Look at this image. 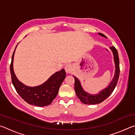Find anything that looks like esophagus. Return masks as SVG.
Returning <instances> with one entry per match:
<instances>
[{"label":"esophagus","instance_id":"esophagus-1","mask_svg":"<svg viewBox=\"0 0 135 135\" xmlns=\"http://www.w3.org/2000/svg\"><path fill=\"white\" fill-rule=\"evenodd\" d=\"M65 70L67 74H70V73H71L73 71V66L71 64L66 65L65 67Z\"/></svg>","mask_w":135,"mask_h":135}]
</instances>
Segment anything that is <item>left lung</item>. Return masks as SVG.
Masks as SVG:
<instances>
[{"label":"left lung","mask_w":135,"mask_h":135,"mask_svg":"<svg viewBox=\"0 0 135 135\" xmlns=\"http://www.w3.org/2000/svg\"><path fill=\"white\" fill-rule=\"evenodd\" d=\"M99 35L103 36L104 37H107L104 34L98 33ZM111 51H113L114 55V62L115 65V75L113 79V80L111 82V83L109 84L108 88H107L105 89L102 90L101 92H99V94L92 95L89 94L88 93L86 92L85 91L83 90V88L81 86L80 82L77 79L76 77H74V90L76 92L77 97L79 98V99L81 100V102H83L84 104L88 105H93L100 104L102 102H103L104 100H105L112 92H113L114 89H115L116 85H117V82L119 78L120 74V66H119V57L117 49L114 46H112L110 47Z\"/></svg>","instance_id":"left-lung-1"}]
</instances>
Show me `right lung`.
Instances as JSON below:
<instances>
[{
    "label": "right lung",
    "mask_w": 135,
    "mask_h": 135,
    "mask_svg": "<svg viewBox=\"0 0 135 135\" xmlns=\"http://www.w3.org/2000/svg\"><path fill=\"white\" fill-rule=\"evenodd\" d=\"M17 46L15 47V49ZM15 49L13 51L10 65L11 79L13 86L19 95L27 103L37 107L51 104L58 95L61 84L64 80L66 72L64 69L56 72L42 85L28 87L18 80L13 69V61Z\"/></svg>",
    "instance_id": "1"
}]
</instances>
